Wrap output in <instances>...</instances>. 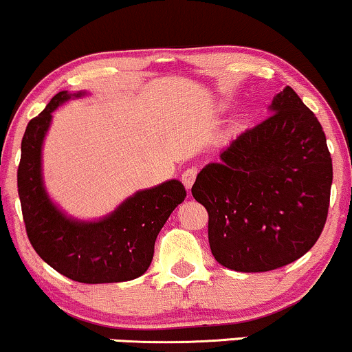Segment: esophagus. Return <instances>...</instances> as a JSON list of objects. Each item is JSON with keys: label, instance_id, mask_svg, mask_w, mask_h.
<instances>
[{"label": "esophagus", "instance_id": "obj_1", "mask_svg": "<svg viewBox=\"0 0 352 352\" xmlns=\"http://www.w3.org/2000/svg\"><path fill=\"white\" fill-rule=\"evenodd\" d=\"M196 176H197V168L184 169L183 176H181V181H183V184L186 186V189L192 188L194 181H196Z\"/></svg>", "mask_w": 352, "mask_h": 352}]
</instances>
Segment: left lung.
<instances>
[{"mask_svg":"<svg viewBox=\"0 0 352 352\" xmlns=\"http://www.w3.org/2000/svg\"><path fill=\"white\" fill-rule=\"evenodd\" d=\"M272 114L245 130L197 175L192 196L209 212V243L222 266L266 272L294 263L327 223L333 163L327 137L285 86Z\"/></svg>","mask_w":352,"mask_h":352,"instance_id":"1","label":"left lung"}]
</instances>
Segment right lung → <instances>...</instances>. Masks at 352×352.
Masks as SVG:
<instances>
[{"mask_svg":"<svg viewBox=\"0 0 352 352\" xmlns=\"http://www.w3.org/2000/svg\"><path fill=\"white\" fill-rule=\"evenodd\" d=\"M70 98L67 91L55 94L45 109L29 120L21 142L17 192L25 233L43 261L68 279L83 284L135 279L148 269L156 236L186 199V189L179 181L171 179L129 197L114 214L99 222L67 219L43 189L41 148L52 112Z\"/></svg>","mask_w":352,"mask_h":352,"instance_id":"1","label":"right lung"}]
</instances>
